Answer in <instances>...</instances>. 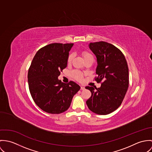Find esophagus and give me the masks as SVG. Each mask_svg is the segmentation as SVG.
<instances>
[{"mask_svg": "<svg viewBox=\"0 0 152 152\" xmlns=\"http://www.w3.org/2000/svg\"><path fill=\"white\" fill-rule=\"evenodd\" d=\"M84 88H85V87H84L83 86H82L80 87V89H81L82 90H84Z\"/></svg>", "mask_w": 152, "mask_h": 152, "instance_id": "1", "label": "esophagus"}]
</instances>
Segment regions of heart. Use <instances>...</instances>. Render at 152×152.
I'll return each mask as SVG.
<instances>
[{
	"mask_svg": "<svg viewBox=\"0 0 152 152\" xmlns=\"http://www.w3.org/2000/svg\"><path fill=\"white\" fill-rule=\"evenodd\" d=\"M82 55H83V57L84 58V59H86V58H88V57H90V56H92V55L87 52H83L82 53ZM73 54H70L69 57H68V63H70V62L72 61V58H73ZM72 75L77 80H81L82 79V75L81 73L77 72V71H74L73 73H72Z\"/></svg>",
	"mask_w": 152,
	"mask_h": 152,
	"instance_id": "heart-1",
	"label": "heart"
}]
</instances>
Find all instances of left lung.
I'll use <instances>...</instances> for the list:
<instances>
[{"instance_id": "8db88e82", "label": "left lung", "mask_w": 152, "mask_h": 152, "mask_svg": "<svg viewBox=\"0 0 152 152\" xmlns=\"http://www.w3.org/2000/svg\"><path fill=\"white\" fill-rule=\"evenodd\" d=\"M89 48L96 56L97 66L95 80L101 87L86 86L91 96L86 101L90 111L107 115L121 105L129 87V70L122 52L111 44L100 41L91 42Z\"/></svg>"}]
</instances>
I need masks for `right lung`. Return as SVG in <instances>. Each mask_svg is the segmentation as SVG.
Wrapping results in <instances>:
<instances>
[{"mask_svg": "<svg viewBox=\"0 0 152 152\" xmlns=\"http://www.w3.org/2000/svg\"><path fill=\"white\" fill-rule=\"evenodd\" d=\"M73 44L53 43L39 49L34 56L28 72L30 92L35 103L44 111L61 114L69 108L73 97L80 87L70 81L58 79L66 68L69 52Z\"/></svg>", "mask_w": 152, "mask_h": 152, "instance_id": "right-lung-1", "label": "right lung"}]
</instances>
